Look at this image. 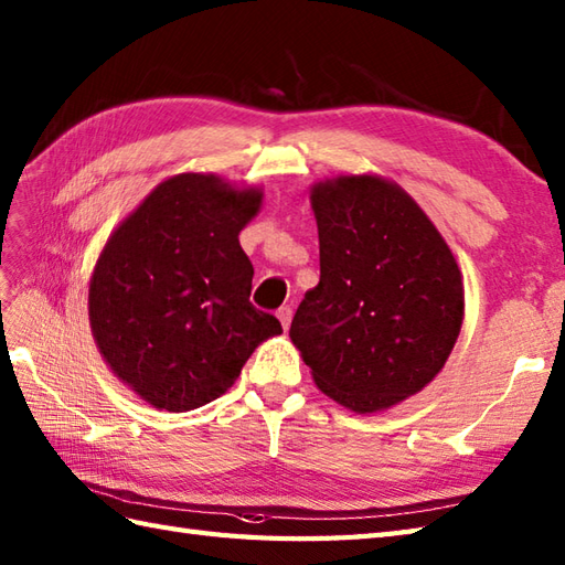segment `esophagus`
<instances>
[{
    "label": "esophagus",
    "instance_id": "obj_1",
    "mask_svg": "<svg viewBox=\"0 0 565 565\" xmlns=\"http://www.w3.org/2000/svg\"><path fill=\"white\" fill-rule=\"evenodd\" d=\"M278 319H280V323H282V329H285V331L290 329V321H292V307H290V305L280 307V309H278Z\"/></svg>",
    "mask_w": 565,
    "mask_h": 565
}]
</instances>
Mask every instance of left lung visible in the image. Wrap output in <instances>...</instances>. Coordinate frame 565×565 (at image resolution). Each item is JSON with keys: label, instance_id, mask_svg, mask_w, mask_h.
Wrapping results in <instances>:
<instances>
[{"label": "left lung", "instance_id": "left-lung-1", "mask_svg": "<svg viewBox=\"0 0 565 565\" xmlns=\"http://www.w3.org/2000/svg\"><path fill=\"white\" fill-rule=\"evenodd\" d=\"M321 278L290 338L326 396L355 413L396 406L445 367L463 321L452 250L404 188L372 173L311 188Z\"/></svg>", "mask_w": 565, "mask_h": 565}]
</instances>
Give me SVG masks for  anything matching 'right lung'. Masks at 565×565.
Returning a JSON list of instances; mask_svg holds the SVG:
<instances>
[{"label": "right lung", "mask_w": 565, "mask_h": 565, "mask_svg": "<svg viewBox=\"0 0 565 565\" xmlns=\"http://www.w3.org/2000/svg\"><path fill=\"white\" fill-rule=\"evenodd\" d=\"M260 203V188L179 173L108 236L89 282L92 333L113 374L149 406L210 404L282 333L248 302L254 266L239 232Z\"/></svg>", "instance_id": "obj_1"}]
</instances>
